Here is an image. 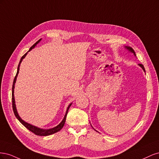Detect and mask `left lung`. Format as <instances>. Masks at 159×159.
<instances>
[{"mask_svg": "<svg viewBox=\"0 0 159 159\" xmlns=\"http://www.w3.org/2000/svg\"><path fill=\"white\" fill-rule=\"evenodd\" d=\"M126 48H127L129 50V51H131L132 53H133V54H134V56H135V52H134V50L132 48H131V47H127V46H126ZM139 66H140L141 67V68H143V70H144V71H145V68H144V66H143V64H139Z\"/></svg>", "mask_w": 159, "mask_h": 159, "instance_id": "1", "label": "left lung"}]
</instances>
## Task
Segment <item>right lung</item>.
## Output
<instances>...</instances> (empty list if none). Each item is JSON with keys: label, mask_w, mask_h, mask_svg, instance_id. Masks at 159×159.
Masks as SVG:
<instances>
[{"label": "right lung", "mask_w": 159, "mask_h": 159, "mask_svg": "<svg viewBox=\"0 0 159 159\" xmlns=\"http://www.w3.org/2000/svg\"><path fill=\"white\" fill-rule=\"evenodd\" d=\"M40 40H41V39H40L39 40H38V41L35 43L34 44L33 46H32V47H30V50L28 51V52H30V51L33 48H34V46H35L38 44V43L39 42ZM28 52H26V54L21 57V59H20V62H19V64H18V66L17 73H16V76L14 77V81H13L12 88V109H13V111H14V115H15L16 117L18 119V121H20V122L23 125L25 126L26 129H28V130H29V131H31V132H32L33 133H34L35 134H36V135H38V136H48V135H50V134H54V133H56V132H58L59 131H60V130L62 129V127H64V124H65V122H66V119L67 114H68V110H69V109H70V106H71V103L69 105L68 107V109H67V111H66V115H65V116H64V119H63V120H62V121H61V122L58 125L56 126V127H54V128H52V129H40V128H38V127H35V126H33V125H30V124H28V123H26V122H25V121H24L23 120H22L20 117H19V115H18V113H17L16 109L15 102H14V84H15L16 80V77H17L18 74V72H19V68H20V63L22 62V60H23L24 58H25V56H26V54H27V53H28Z\"/></svg>", "instance_id": "right-lung-1"}]
</instances>
